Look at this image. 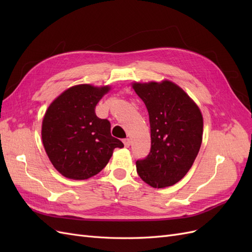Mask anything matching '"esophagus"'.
Masks as SVG:
<instances>
[{
    "mask_svg": "<svg viewBox=\"0 0 252 252\" xmlns=\"http://www.w3.org/2000/svg\"><path fill=\"white\" fill-rule=\"evenodd\" d=\"M124 145H125V147H129V146H130V139H125L124 141Z\"/></svg>",
    "mask_w": 252,
    "mask_h": 252,
    "instance_id": "obj_1",
    "label": "esophagus"
}]
</instances>
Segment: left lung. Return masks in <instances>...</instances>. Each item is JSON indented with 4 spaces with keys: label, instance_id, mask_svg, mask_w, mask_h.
<instances>
[{
    "label": "left lung",
    "instance_id": "left-lung-1",
    "mask_svg": "<svg viewBox=\"0 0 252 252\" xmlns=\"http://www.w3.org/2000/svg\"><path fill=\"white\" fill-rule=\"evenodd\" d=\"M132 88L146 106L151 134L150 152L136 161V171L151 187L172 186L187 174L200 151L204 126L201 109L169 80L134 82Z\"/></svg>",
    "mask_w": 252,
    "mask_h": 252
}]
</instances>
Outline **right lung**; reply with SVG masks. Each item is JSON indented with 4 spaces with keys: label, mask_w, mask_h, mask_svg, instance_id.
Segmentation results:
<instances>
[{
    "label": "right lung",
    "mask_w": 252,
    "mask_h": 252,
    "mask_svg": "<svg viewBox=\"0 0 252 252\" xmlns=\"http://www.w3.org/2000/svg\"><path fill=\"white\" fill-rule=\"evenodd\" d=\"M111 86L80 84L51 102L42 122V142L53 167L67 179L87 180L107 165L117 147H124L110 133L108 120L94 108Z\"/></svg>",
    "instance_id": "obj_1"
}]
</instances>
